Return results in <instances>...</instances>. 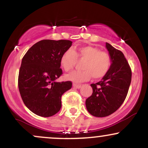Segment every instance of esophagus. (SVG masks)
<instances>
[{
	"instance_id": "esophagus-1",
	"label": "esophagus",
	"mask_w": 148,
	"mask_h": 148,
	"mask_svg": "<svg viewBox=\"0 0 148 148\" xmlns=\"http://www.w3.org/2000/svg\"><path fill=\"white\" fill-rule=\"evenodd\" d=\"M73 86H74V88H80L81 87V85H80V84H73Z\"/></svg>"
}]
</instances>
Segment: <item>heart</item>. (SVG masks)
Masks as SVG:
<instances>
[{
  "label": "heart",
  "instance_id": "1",
  "mask_svg": "<svg viewBox=\"0 0 148 148\" xmlns=\"http://www.w3.org/2000/svg\"><path fill=\"white\" fill-rule=\"evenodd\" d=\"M77 59L84 60L82 71H74L65 76L66 79L80 83L89 80L101 79L106 75L111 66V58L106 51H100L92 46H83L76 50L68 49L60 58V65L66 72H69L75 65Z\"/></svg>",
  "mask_w": 148,
  "mask_h": 148
}]
</instances>
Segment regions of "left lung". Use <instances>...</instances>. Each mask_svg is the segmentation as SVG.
<instances>
[{
  "label": "left lung",
  "mask_w": 148,
  "mask_h": 148,
  "mask_svg": "<svg viewBox=\"0 0 148 148\" xmlns=\"http://www.w3.org/2000/svg\"><path fill=\"white\" fill-rule=\"evenodd\" d=\"M106 47L111 58V68L101 81L90 85L92 94L86 101L88 111L99 118L110 115L120 108L132 81V69L123 53L107 42Z\"/></svg>",
  "instance_id": "obj_1"
}]
</instances>
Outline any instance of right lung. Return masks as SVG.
<instances>
[{
	"label": "right lung",
	"instance_id": "right-lung-1",
	"mask_svg": "<svg viewBox=\"0 0 148 148\" xmlns=\"http://www.w3.org/2000/svg\"><path fill=\"white\" fill-rule=\"evenodd\" d=\"M72 44L66 40H41L22 58L18 90L24 104L35 114L50 117L60 110L61 97L72 88V83L56 80L62 74L60 58Z\"/></svg>",
	"mask_w": 148,
	"mask_h": 148
}]
</instances>
